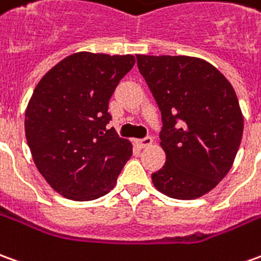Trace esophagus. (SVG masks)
Here are the masks:
<instances>
[{"instance_id": "1", "label": "esophagus", "mask_w": 261, "mask_h": 261, "mask_svg": "<svg viewBox=\"0 0 261 261\" xmlns=\"http://www.w3.org/2000/svg\"><path fill=\"white\" fill-rule=\"evenodd\" d=\"M136 143L138 147L145 148V147H148V145H151V144H152V138L147 136V137H144V138H138V140H136Z\"/></svg>"}]
</instances>
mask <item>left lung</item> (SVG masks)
Instances as JSON below:
<instances>
[{
  "mask_svg": "<svg viewBox=\"0 0 261 261\" xmlns=\"http://www.w3.org/2000/svg\"><path fill=\"white\" fill-rule=\"evenodd\" d=\"M138 70L160 107L167 161L151 175L169 198L195 199L229 172L243 134L236 93L211 63L191 56L137 55Z\"/></svg>",
  "mask_w": 261,
  "mask_h": 261,
  "instance_id": "obj_1",
  "label": "left lung"
}]
</instances>
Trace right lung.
Returning a JSON list of instances; mask_svg holds the SVG:
<instances>
[{
    "label": "right lung",
    "mask_w": 261,
    "mask_h": 261,
    "mask_svg": "<svg viewBox=\"0 0 261 261\" xmlns=\"http://www.w3.org/2000/svg\"><path fill=\"white\" fill-rule=\"evenodd\" d=\"M136 63L133 55L77 52L45 74L25 112V136L38 171L67 199L106 195L133 145L106 125L109 100Z\"/></svg>",
    "instance_id": "right-lung-1"
}]
</instances>
